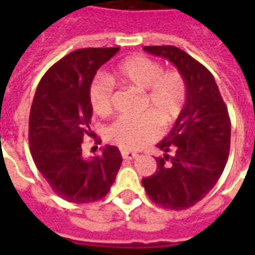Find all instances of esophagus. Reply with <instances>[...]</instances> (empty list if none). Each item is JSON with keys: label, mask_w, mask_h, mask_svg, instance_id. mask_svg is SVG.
<instances>
[{"label": "esophagus", "mask_w": 255, "mask_h": 255, "mask_svg": "<svg viewBox=\"0 0 255 255\" xmlns=\"http://www.w3.org/2000/svg\"><path fill=\"white\" fill-rule=\"evenodd\" d=\"M122 153V157H123L124 160H132V159H136L137 157V153H133V152H129V151H126V149H123V151L120 152Z\"/></svg>", "instance_id": "1"}]
</instances>
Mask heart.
Wrapping results in <instances>:
<instances>
[{
	"instance_id": "heart-1",
	"label": "heart",
	"mask_w": 255,
	"mask_h": 255,
	"mask_svg": "<svg viewBox=\"0 0 255 255\" xmlns=\"http://www.w3.org/2000/svg\"><path fill=\"white\" fill-rule=\"evenodd\" d=\"M112 81L145 92L143 110L148 114L120 118L108 127L107 139L122 149L137 151L161 133L160 124L169 128L185 106L186 85L177 71H164L161 63L145 55L126 58L116 66ZM114 86L107 77L99 75L90 86V102L98 115L112 111Z\"/></svg>"
}]
</instances>
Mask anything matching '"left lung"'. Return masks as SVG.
Masks as SVG:
<instances>
[{
    "label": "left lung",
    "mask_w": 255,
    "mask_h": 255,
    "mask_svg": "<svg viewBox=\"0 0 255 255\" xmlns=\"http://www.w3.org/2000/svg\"><path fill=\"white\" fill-rule=\"evenodd\" d=\"M172 62L186 85V100L157 147V170L141 180L148 197L165 209H188L209 193L224 172L230 149V118L213 75L174 46H144ZM173 151V155H168Z\"/></svg>",
    "instance_id": "left-lung-1"
}]
</instances>
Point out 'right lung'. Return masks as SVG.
Wrapping results in <instances>:
<instances>
[{
  "mask_svg": "<svg viewBox=\"0 0 255 255\" xmlns=\"http://www.w3.org/2000/svg\"><path fill=\"white\" fill-rule=\"evenodd\" d=\"M119 47L81 49L47 70L35 91L29 118L30 152L51 189L70 202L103 198L122 165L118 147L83 159L82 141L91 135L90 86L96 71Z\"/></svg>",
  "mask_w": 255,
  "mask_h": 255,
  "instance_id": "add662e5",
  "label": "right lung"
}]
</instances>
